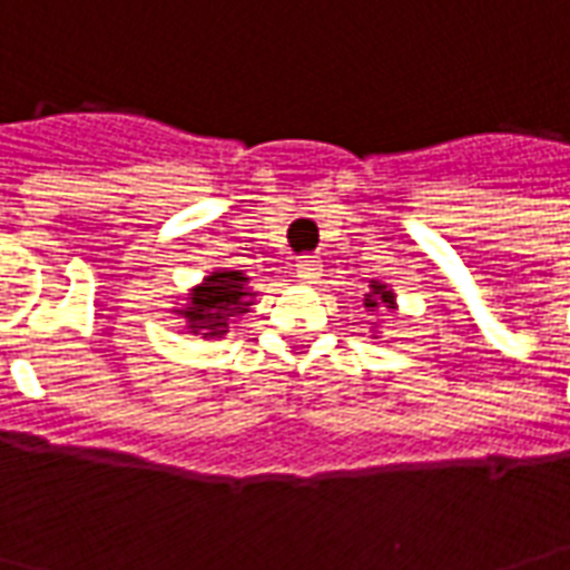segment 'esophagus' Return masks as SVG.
<instances>
[{"label":"esophagus","instance_id":"esophagus-1","mask_svg":"<svg viewBox=\"0 0 570 570\" xmlns=\"http://www.w3.org/2000/svg\"><path fill=\"white\" fill-rule=\"evenodd\" d=\"M296 274L302 277V281H305V284H314V281H317V277L323 274L321 259H317V256H298Z\"/></svg>","mask_w":570,"mask_h":570}]
</instances>
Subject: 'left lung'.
Instances as JSON below:
<instances>
[{
  "label": "left lung",
  "mask_w": 570,
  "mask_h": 570,
  "mask_svg": "<svg viewBox=\"0 0 570 570\" xmlns=\"http://www.w3.org/2000/svg\"><path fill=\"white\" fill-rule=\"evenodd\" d=\"M363 308L370 311V314H375V311H396V293L391 289L387 284H382V281H370V293H363ZM382 330H379V323L372 326L370 335L372 338H382Z\"/></svg>",
  "instance_id": "8db88e82"
}]
</instances>
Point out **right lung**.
I'll return each mask as SVG.
<instances>
[{"instance_id":"obj_1","label":"right lung","mask_w":570,"mask_h":570,"mask_svg":"<svg viewBox=\"0 0 570 570\" xmlns=\"http://www.w3.org/2000/svg\"><path fill=\"white\" fill-rule=\"evenodd\" d=\"M186 305L174 308L183 317L188 335H200L204 342H219L228 335L253 305V286L240 268H216L200 284L188 289Z\"/></svg>"}]
</instances>
